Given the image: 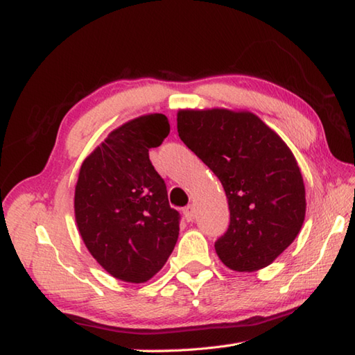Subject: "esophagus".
I'll return each mask as SVG.
<instances>
[{"label":"esophagus","instance_id":"obj_1","mask_svg":"<svg viewBox=\"0 0 355 355\" xmlns=\"http://www.w3.org/2000/svg\"><path fill=\"white\" fill-rule=\"evenodd\" d=\"M183 214H184V216H186V220H187V221H193V220H195V207H193L192 205H191V206H187V207H184Z\"/></svg>","mask_w":355,"mask_h":355}]
</instances>
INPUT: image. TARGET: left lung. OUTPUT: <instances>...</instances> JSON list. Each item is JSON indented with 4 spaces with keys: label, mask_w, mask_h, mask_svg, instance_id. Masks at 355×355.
<instances>
[{
    "label": "left lung",
    "mask_w": 355,
    "mask_h": 355,
    "mask_svg": "<svg viewBox=\"0 0 355 355\" xmlns=\"http://www.w3.org/2000/svg\"><path fill=\"white\" fill-rule=\"evenodd\" d=\"M180 139L220 178L230 225L215 243L230 270L270 266L302 229L305 184L286 143L250 111L180 110Z\"/></svg>",
    "instance_id": "8db88e82"
}]
</instances>
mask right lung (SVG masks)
<instances>
[{"instance_id":"add662e5","label":"right lung","mask_w":355,"mask_h":355,"mask_svg":"<svg viewBox=\"0 0 355 355\" xmlns=\"http://www.w3.org/2000/svg\"><path fill=\"white\" fill-rule=\"evenodd\" d=\"M171 131L164 114L128 120L89 154L74 187V218L88 252L123 282L155 276L178 239L180 215L149 160Z\"/></svg>"}]
</instances>
